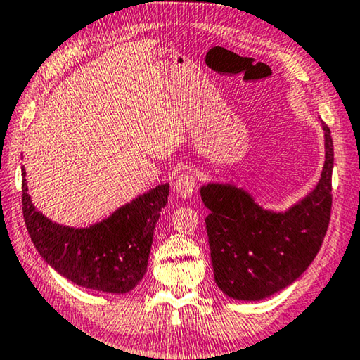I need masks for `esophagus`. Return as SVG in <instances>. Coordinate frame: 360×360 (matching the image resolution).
I'll return each instance as SVG.
<instances>
[{"instance_id": "34e87169", "label": "esophagus", "mask_w": 360, "mask_h": 360, "mask_svg": "<svg viewBox=\"0 0 360 360\" xmlns=\"http://www.w3.org/2000/svg\"><path fill=\"white\" fill-rule=\"evenodd\" d=\"M195 189V176L192 173H182L174 182V191L181 198H191Z\"/></svg>"}]
</instances>
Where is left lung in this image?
Masks as SVG:
<instances>
[{
    "label": "left lung",
    "mask_w": 360,
    "mask_h": 360,
    "mask_svg": "<svg viewBox=\"0 0 360 360\" xmlns=\"http://www.w3.org/2000/svg\"><path fill=\"white\" fill-rule=\"evenodd\" d=\"M325 163L316 189L283 213L261 208L232 184L200 189L210 213L208 243L214 282L233 300L259 301L292 285L316 258L332 213L333 141L327 124Z\"/></svg>",
    "instance_id": "1"
}]
</instances>
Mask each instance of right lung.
Instances as JSON below:
<instances>
[{
  "label": "right lung",
  "mask_w": 360,
  "mask_h": 360,
  "mask_svg": "<svg viewBox=\"0 0 360 360\" xmlns=\"http://www.w3.org/2000/svg\"><path fill=\"white\" fill-rule=\"evenodd\" d=\"M22 211L27 231L41 258L79 287L127 293L144 277L160 211L169 184L157 186L83 229L56 224L33 207L22 168Z\"/></svg>",
  "instance_id": "1"
}]
</instances>
